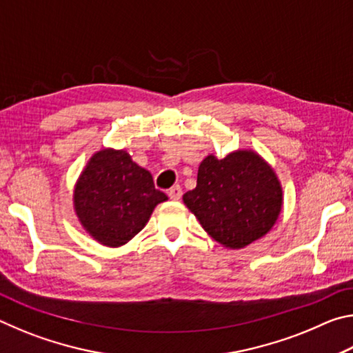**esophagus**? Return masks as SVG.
<instances>
[{
	"mask_svg": "<svg viewBox=\"0 0 353 353\" xmlns=\"http://www.w3.org/2000/svg\"><path fill=\"white\" fill-rule=\"evenodd\" d=\"M168 196H170V199H172V201H179L182 198V188L179 187V185H176V187H172L171 190H168Z\"/></svg>",
	"mask_w": 353,
	"mask_h": 353,
	"instance_id": "34e87169",
	"label": "esophagus"
}]
</instances>
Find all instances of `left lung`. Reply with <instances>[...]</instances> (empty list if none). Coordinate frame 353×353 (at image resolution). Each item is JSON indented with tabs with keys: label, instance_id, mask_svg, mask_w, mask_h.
I'll return each instance as SVG.
<instances>
[{
	"label": "left lung",
	"instance_id": "left-lung-1",
	"mask_svg": "<svg viewBox=\"0 0 353 353\" xmlns=\"http://www.w3.org/2000/svg\"><path fill=\"white\" fill-rule=\"evenodd\" d=\"M183 204L208 235L227 249H243L270 232L283 205V190L272 166L252 149L224 159L207 155L196 188Z\"/></svg>",
	"mask_w": 353,
	"mask_h": 353
}]
</instances>
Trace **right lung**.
Returning a JSON list of instances; mask_svg holds the SVG:
<instances>
[{"instance_id": "obj_1", "label": "right lung", "mask_w": 353, "mask_h": 353, "mask_svg": "<svg viewBox=\"0 0 353 353\" xmlns=\"http://www.w3.org/2000/svg\"><path fill=\"white\" fill-rule=\"evenodd\" d=\"M168 199L155 190L151 172L124 149L94 152L74 185L73 205L83 230L107 248H119L146 225L154 208Z\"/></svg>"}]
</instances>
